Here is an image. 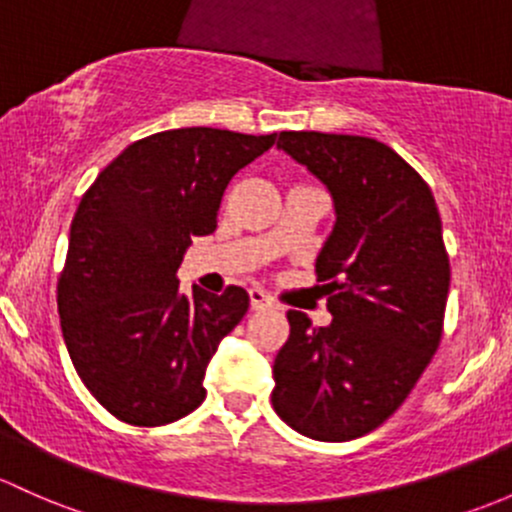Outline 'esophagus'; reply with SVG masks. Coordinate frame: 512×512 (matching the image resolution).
Returning a JSON list of instances; mask_svg holds the SVG:
<instances>
[{"label": "esophagus", "mask_w": 512, "mask_h": 512, "mask_svg": "<svg viewBox=\"0 0 512 512\" xmlns=\"http://www.w3.org/2000/svg\"><path fill=\"white\" fill-rule=\"evenodd\" d=\"M250 306L255 311H260V309H267V306H272V299L267 297L265 292H262V289H250Z\"/></svg>", "instance_id": "34e87169"}]
</instances>
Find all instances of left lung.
Masks as SVG:
<instances>
[{"mask_svg":"<svg viewBox=\"0 0 512 512\" xmlns=\"http://www.w3.org/2000/svg\"><path fill=\"white\" fill-rule=\"evenodd\" d=\"M277 147L331 191L336 225L316 257L333 319L316 328L289 311L272 407L309 439H358L407 400L439 348L451 270L437 201L378 139L282 132Z\"/></svg>","mask_w":512,"mask_h":512,"instance_id":"obj_1","label":"left lung"}]
</instances>
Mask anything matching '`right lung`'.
Listing matches in <instances>:
<instances>
[{
    "label": "right lung",
    "mask_w": 512,
    "mask_h": 512,
    "mask_svg": "<svg viewBox=\"0 0 512 512\" xmlns=\"http://www.w3.org/2000/svg\"><path fill=\"white\" fill-rule=\"evenodd\" d=\"M277 134L166 129L129 144L80 198L58 277L63 341L90 395L134 427H161L206 400V368L240 324L242 287L179 292L193 238L211 235L230 179Z\"/></svg>",
    "instance_id": "obj_1"
}]
</instances>
